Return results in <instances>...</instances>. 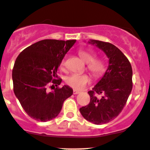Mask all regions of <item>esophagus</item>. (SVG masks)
I'll return each mask as SVG.
<instances>
[{"instance_id":"obj_1","label":"esophagus","mask_w":150,"mask_h":150,"mask_svg":"<svg viewBox=\"0 0 150 150\" xmlns=\"http://www.w3.org/2000/svg\"><path fill=\"white\" fill-rule=\"evenodd\" d=\"M80 92L79 91H77V90H73V93L74 95H76V94H79V93Z\"/></svg>"}]
</instances>
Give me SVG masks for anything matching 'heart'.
<instances>
[{"label": "heart", "mask_w": 150, "mask_h": 150, "mask_svg": "<svg viewBox=\"0 0 150 150\" xmlns=\"http://www.w3.org/2000/svg\"><path fill=\"white\" fill-rule=\"evenodd\" d=\"M78 54L81 60L87 63V69L94 78L101 76L106 71V64L102 59L95 58L94 53L85 50H79ZM66 65V57L60 63V68L63 69ZM90 82V78L86 74H72L66 78V83L75 90H82Z\"/></svg>", "instance_id": "b5f03b06"}]
</instances>
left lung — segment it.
I'll list each match as a JSON object with an SVG mask.
<instances>
[{
  "label": "left lung",
  "instance_id": "8db88e82",
  "mask_svg": "<svg viewBox=\"0 0 150 150\" xmlns=\"http://www.w3.org/2000/svg\"><path fill=\"white\" fill-rule=\"evenodd\" d=\"M90 42V41H89ZM109 58V67L98 84L88 92L90 101L80 108L84 119L96 125L107 123L120 114L133 87L131 65L119 49L109 42L91 40ZM98 94H101L98 98Z\"/></svg>",
  "mask_w": 150,
  "mask_h": 150
}]
</instances>
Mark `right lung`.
<instances>
[{
  "label": "right lung",
  "mask_w": 150,
  "mask_h": 150,
  "mask_svg": "<svg viewBox=\"0 0 150 150\" xmlns=\"http://www.w3.org/2000/svg\"><path fill=\"white\" fill-rule=\"evenodd\" d=\"M75 42L76 40H41L25 49L16 59L12 70L14 94L33 119L47 122L55 118L64 100L73 94L69 86L58 87L62 79L57 71ZM48 87H53V91L49 92Z\"/></svg>",
  "instance_id": "obj_1"
}]
</instances>
